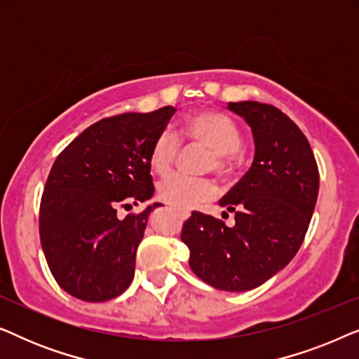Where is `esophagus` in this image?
<instances>
[{
    "label": "esophagus",
    "instance_id": "34e87169",
    "mask_svg": "<svg viewBox=\"0 0 359 359\" xmlns=\"http://www.w3.org/2000/svg\"><path fill=\"white\" fill-rule=\"evenodd\" d=\"M178 214H180L181 219H188V217H189L188 210H178Z\"/></svg>",
    "mask_w": 359,
    "mask_h": 359
}]
</instances>
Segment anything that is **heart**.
<instances>
[{"instance_id":"1","label":"heart","mask_w":359,"mask_h":359,"mask_svg":"<svg viewBox=\"0 0 359 359\" xmlns=\"http://www.w3.org/2000/svg\"><path fill=\"white\" fill-rule=\"evenodd\" d=\"M180 139L191 145L205 147L210 158L205 171H215L220 178H230L237 171L242 154L243 134L229 116L215 111H198L189 114L181 124ZM171 130H161L151 144L149 161L158 175L170 173L178 160L181 142ZM217 188L210 180L170 176L158 186V196L166 204L180 210H191L214 199Z\"/></svg>"}]
</instances>
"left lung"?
Masks as SVG:
<instances>
[{"label": "left lung", "mask_w": 359, "mask_h": 359, "mask_svg": "<svg viewBox=\"0 0 359 359\" xmlns=\"http://www.w3.org/2000/svg\"><path fill=\"white\" fill-rule=\"evenodd\" d=\"M252 127L255 158L220 199L235 225L194 210L181 240L198 278L222 291H250L286 266L301 248L316 209L318 168L302 130L278 107L229 102Z\"/></svg>", "instance_id": "1"}]
</instances>
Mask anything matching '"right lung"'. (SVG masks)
<instances>
[{"instance_id": "right-lung-1", "label": "right lung", "mask_w": 359, "mask_h": 359, "mask_svg": "<svg viewBox=\"0 0 359 359\" xmlns=\"http://www.w3.org/2000/svg\"><path fill=\"white\" fill-rule=\"evenodd\" d=\"M173 106L126 112L88 127L57 156L41 199L39 233L50 273L63 291L86 302L121 296L134 279L137 247L149 214L117 215L150 199V149Z\"/></svg>"}]
</instances>
